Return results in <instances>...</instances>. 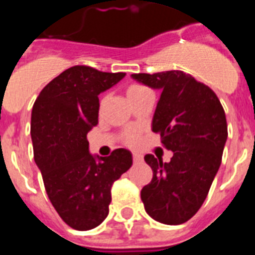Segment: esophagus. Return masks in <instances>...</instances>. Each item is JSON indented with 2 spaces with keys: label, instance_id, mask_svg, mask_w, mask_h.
<instances>
[{
  "label": "esophagus",
  "instance_id": "esophagus-1",
  "mask_svg": "<svg viewBox=\"0 0 255 255\" xmlns=\"http://www.w3.org/2000/svg\"><path fill=\"white\" fill-rule=\"evenodd\" d=\"M132 159H134V163H141L143 162V157L140 154H132Z\"/></svg>",
  "mask_w": 255,
  "mask_h": 255
}]
</instances>
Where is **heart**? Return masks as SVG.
<instances>
[{"label":"heart","mask_w":255,"mask_h":255,"mask_svg":"<svg viewBox=\"0 0 255 255\" xmlns=\"http://www.w3.org/2000/svg\"><path fill=\"white\" fill-rule=\"evenodd\" d=\"M145 88L141 87V85H130L129 88H128V91H126V94H128V97L132 96V94L135 93H139V92L144 91ZM139 138H138V134H136V131H129L128 132V135H126V141H128V144H130V145H135V144L138 143Z\"/></svg>","instance_id":"1"}]
</instances>
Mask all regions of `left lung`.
<instances>
[{
	"label": "left lung",
	"instance_id": "obj_1",
	"mask_svg": "<svg viewBox=\"0 0 255 255\" xmlns=\"http://www.w3.org/2000/svg\"><path fill=\"white\" fill-rule=\"evenodd\" d=\"M131 78L161 92L152 130L161 132L162 144L173 153L170 162L144 157L153 171L140 193L144 208L161 224H184L202 207L221 166L227 140L224 108L211 88L184 71Z\"/></svg>",
	"mask_w": 255,
	"mask_h": 255
}]
</instances>
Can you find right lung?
<instances>
[{
	"instance_id": "right-lung-1",
	"label": "right lung",
	"mask_w": 255,
	"mask_h": 255,
	"mask_svg": "<svg viewBox=\"0 0 255 255\" xmlns=\"http://www.w3.org/2000/svg\"><path fill=\"white\" fill-rule=\"evenodd\" d=\"M125 75L70 67L43 88L31 110L34 161L47 195L60 217L79 231L106 220L112 184L132 164L131 152L124 148L110 157L92 154L87 139L98 124V96Z\"/></svg>"
}]
</instances>
